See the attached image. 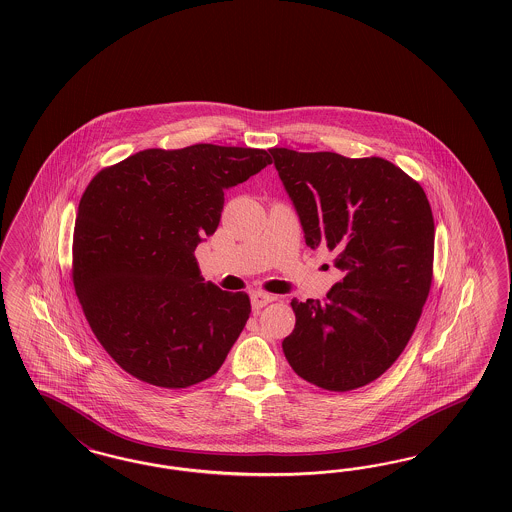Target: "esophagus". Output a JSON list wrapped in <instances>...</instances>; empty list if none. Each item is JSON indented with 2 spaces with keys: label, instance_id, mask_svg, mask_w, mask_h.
I'll return each mask as SVG.
<instances>
[{
  "label": "esophagus",
  "instance_id": "obj_1",
  "mask_svg": "<svg viewBox=\"0 0 512 512\" xmlns=\"http://www.w3.org/2000/svg\"><path fill=\"white\" fill-rule=\"evenodd\" d=\"M274 300H276L274 295H268V293H263V291H253V293H251V306H253L255 310H261L263 306L274 302Z\"/></svg>",
  "mask_w": 512,
  "mask_h": 512
}]
</instances>
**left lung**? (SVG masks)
Wrapping results in <instances>:
<instances>
[{
    "label": "left lung",
    "mask_w": 512,
    "mask_h": 512,
    "mask_svg": "<svg viewBox=\"0 0 512 512\" xmlns=\"http://www.w3.org/2000/svg\"><path fill=\"white\" fill-rule=\"evenodd\" d=\"M306 246L335 255L323 300H291L285 359L306 382L352 391L380 378L414 333L433 280L435 223L422 185L380 157L270 149Z\"/></svg>",
    "instance_id": "8db88e82"
}]
</instances>
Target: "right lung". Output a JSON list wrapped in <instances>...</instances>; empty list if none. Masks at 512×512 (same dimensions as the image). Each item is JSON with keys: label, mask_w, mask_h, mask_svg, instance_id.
<instances>
[{"label": "right lung", "mask_w": 512, "mask_h": 512, "mask_svg": "<svg viewBox=\"0 0 512 512\" xmlns=\"http://www.w3.org/2000/svg\"><path fill=\"white\" fill-rule=\"evenodd\" d=\"M270 162L265 149L196 143L145 149L92 177L75 219L71 280L123 371L168 389L219 371L251 304L204 283L194 249L217 229L225 189Z\"/></svg>", "instance_id": "add662e5"}]
</instances>
